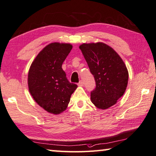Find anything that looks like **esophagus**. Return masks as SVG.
Instances as JSON below:
<instances>
[{
  "label": "esophagus",
  "instance_id": "esophagus-1",
  "mask_svg": "<svg viewBox=\"0 0 156 156\" xmlns=\"http://www.w3.org/2000/svg\"><path fill=\"white\" fill-rule=\"evenodd\" d=\"M78 86H83V81H80V82L78 83Z\"/></svg>",
  "mask_w": 156,
  "mask_h": 156
}]
</instances>
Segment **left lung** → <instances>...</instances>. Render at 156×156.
I'll return each instance as SVG.
<instances>
[{"instance_id":"obj_1","label":"left lung","mask_w":156,"mask_h":156,"mask_svg":"<svg viewBox=\"0 0 156 156\" xmlns=\"http://www.w3.org/2000/svg\"><path fill=\"white\" fill-rule=\"evenodd\" d=\"M80 48L96 83L90 93L91 101L98 108L108 109L125 93L129 77L126 66L116 52L104 43L83 44Z\"/></svg>"}]
</instances>
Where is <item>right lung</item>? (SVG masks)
<instances>
[{
  "mask_svg": "<svg viewBox=\"0 0 156 156\" xmlns=\"http://www.w3.org/2000/svg\"><path fill=\"white\" fill-rule=\"evenodd\" d=\"M73 46L51 43L42 49L30 67L29 90L38 105L49 113L59 114L67 108L76 84L68 80L62 66Z\"/></svg>",
  "mask_w": 156,
  "mask_h": 156,
  "instance_id": "1",
  "label": "right lung"
}]
</instances>
